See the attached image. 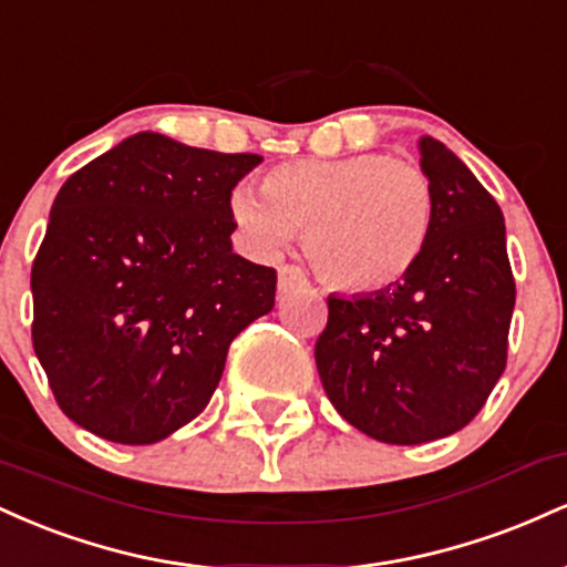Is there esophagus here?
Masks as SVG:
<instances>
[{
    "mask_svg": "<svg viewBox=\"0 0 567 567\" xmlns=\"http://www.w3.org/2000/svg\"><path fill=\"white\" fill-rule=\"evenodd\" d=\"M303 285H306V277L298 266H282V269H279V275H277L279 292H292V290L303 288Z\"/></svg>",
    "mask_w": 567,
    "mask_h": 567,
    "instance_id": "34e87169",
    "label": "esophagus"
}]
</instances>
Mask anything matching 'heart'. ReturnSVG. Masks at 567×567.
<instances>
[{
	"mask_svg": "<svg viewBox=\"0 0 567 567\" xmlns=\"http://www.w3.org/2000/svg\"><path fill=\"white\" fill-rule=\"evenodd\" d=\"M231 220L256 256L275 258L303 231L311 269L330 288L375 292L402 282L434 226L426 173L386 154L282 162L261 194L231 192Z\"/></svg>",
	"mask_w": 567,
	"mask_h": 567,
	"instance_id": "1",
	"label": "heart"
}]
</instances>
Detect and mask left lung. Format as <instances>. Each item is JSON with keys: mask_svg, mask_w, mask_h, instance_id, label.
I'll list each match as a JSON object with an SVG mask.
<instances>
[{"mask_svg": "<svg viewBox=\"0 0 567 567\" xmlns=\"http://www.w3.org/2000/svg\"><path fill=\"white\" fill-rule=\"evenodd\" d=\"M434 194L421 261L386 290L330 296L315 360L351 426L389 445L464 429L506 368L514 277L498 202L445 143L419 138Z\"/></svg>", "mask_w": 567, "mask_h": 567, "instance_id": "1", "label": "left lung"}]
</instances>
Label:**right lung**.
Masks as SVG:
<instances>
[{"label":"right lung","mask_w":567,"mask_h":567,"mask_svg":"<svg viewBox=\"0 0 567 567\" xmlns=\"http://www.w3.org/2000/svg\"><path fill=\"white\" fill-rule=\"evenodd\" d=\"M258 154L143 130L61 186L31 269L34 351L74 424L152 445L197 419L277 271L231 250V192Z\"/></svg>","instance_id":"1"}]
</instances>
